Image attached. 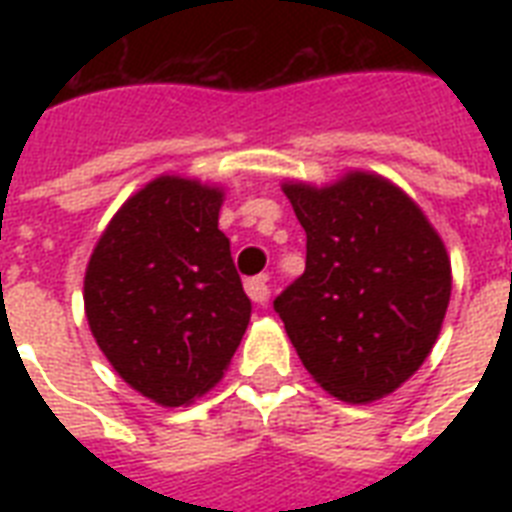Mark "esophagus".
Here are the masks:
<instances>
[{
	"instance_id": "esophagus-1",
	"label": "esophagus",
	"mask_w": 512,
	"mask_h": 512,
	"mask_svg": "<svg viewBox=\"0 0 512 512\" xmlns=\"http://www.w3.org/2000/svg\"><path fill=\"white\" fill-rule=\"evenodd\" d=\"M244 289H247V295L252 297V303L265 305L268 303V297H271V287H268V276H255V279L244 281Z\"/></svg>"
}]
</instances>
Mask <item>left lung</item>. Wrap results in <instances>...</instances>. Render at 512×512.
Listing matches in <instances>:
<instances>
[{"label": "left lung", "instance_id": "obj_1", "mask_svg": "<svg viewBox=\"0 0 512 512\" xmlns=\"http://www.w3.org/2000/svg\"><path fill=\"white\" fill-rule=\"evenodd\" d=\"M305 228V273L273 308L313 380L348 404L382 398L433 350L452 295L441 236L401 188L348 172L284 183Z\"/></svg>", "mask_w": 512, "mask_h": 512}]
</instances>
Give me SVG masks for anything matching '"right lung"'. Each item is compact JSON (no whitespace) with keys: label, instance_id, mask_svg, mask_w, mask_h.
<instances>
[{"label":"right lung","instance_id":"right-lung-1","mask_svg":"<svg viewBox=\"0 0 512 512\" xmlns=\"http://www.w3.org/2000/svg\"><path fill=\"white\" fill-rule=\"evenodd\" d=\"M220 204V188L156 177L124 201L84 273V311L103 356L162 406L207 393L252 316L217 228Z\"/></svg>","mask_w":512,"mask_h":512}]
</instances>
